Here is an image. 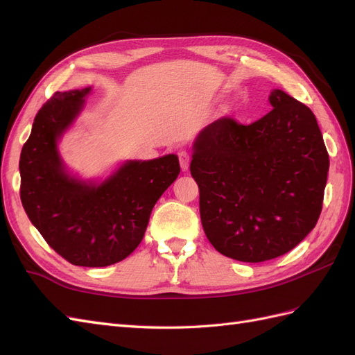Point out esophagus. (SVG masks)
Wrapping results in <instances>:
<instances>
[{"label": "esophagus", "instance_id": "esophagus-1", "mask_svg": "<svg viewBox=\"0 0 355 355\" xmlns=\"http://www.w3.org/2000/svg\"><path fill=\"white\" fill-rule=\"evenodd\" d=\"M178 157H179V163H180L182 170H184V171H185V170H188V167H189V161H191L189 153H188V151H179Z\"/></svg>", "mask_w": 355, "mask_h": 355}]
</instances>
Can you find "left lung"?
Returning a JSON list of instances; mask_svg holds the SVG:
<instances>
[{"label": "left lung", "mask_w": 355, "mask_h": 355, "mask_svg": "<svg viewBox=\"0 0 355 355\" xmlns=\"http://www.w3.org/2000/svg\"><path fill=\"white\" fill-rule=\"evenodd\" d=\"M252 124L222 116L198 135L191 175L202 230L219 253L263 262L290 252L323 209L329 154L315 115L283 90Z\"/></svg>", "instance_id": "1"}]
</instances>
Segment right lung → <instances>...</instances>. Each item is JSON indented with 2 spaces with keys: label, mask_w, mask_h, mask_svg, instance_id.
I'll list each match as a JSON object with an SVG mask.
<instances>
[{
  "label": "right lung",
  "mask_w": 355,
  "mask_h": 355,
  "mask_svg": "<svg viewBox=\"0 0 355 355\" xmlns=\"http://www.w3.org/2000/svg\"><path fill=\"white\" fill-rule=\"evenodd\" d=\"M90 87L56 92L35 115L20 154V200L32 225L63 259L78 266L120 262L141 244L158 198L176 180L175 154L127 161L102 184L67 173L59 137L84 106Z\"/></svg>",
  "instance_id": "obj_1"
}]
</instances>
